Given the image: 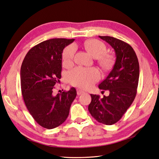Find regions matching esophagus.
Wrapping results in <instances>:
<instances>
[{
    "mask_svg": "<svg viewBox=\"0 0 159 159\" xmlns=\"http://www.w3.org/2000/svg\"><path fill=\"white\" fill-rule=\"evenodd\" d=\"M84 93V92L83 90H80V89H78L77 90V94L78 95H81V94H83Z\"/></svg>",
    "mask_w": 159,
    "mask_h": 159,
    "instance_id": "34e87169",
    "label": "esophagus"
}]
</instances>
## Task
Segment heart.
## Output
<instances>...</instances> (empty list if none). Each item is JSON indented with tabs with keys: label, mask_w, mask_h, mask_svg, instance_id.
<instances>
[{
	"label": "heart",
	"mask_w": 159,
	"mask_h": 159,
	"mask_svg": "<svg viewBox=\"0 0 159 159\" xmlns=\"http://www.w3.org/2000/svg\"><path fill=\"white\" fill-rule=\"evenodd\" d=\"M85 48L89 54L96 59L98 63L102 68L108 70L112 67L114 59L113 55L106 53L107 47L105 44L100 40L92 39L85 42ZM75 47L69 46L63 50L62 59L64 65L69 66L72 64ZM100 79V73L96 68H83L76 67L67 74V80L71 85L80 87L89 88Z\"/></svg>",
	"instance_id": "1"
}]
</instances>
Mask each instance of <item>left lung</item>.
Returning <instances> with one entry per match:
<instances>
[{"mask_svg": "<svg viewBox=\"0 0 159 159\" xmlns=\"http://www.w3.org/2000/svg\"><path fill=\"white\" fill-rule=\"evenodd\" d=\"M99 38L113 47L116 61L109 75L98 85L100 89L109 90V95L100 98L91 94L88 109L98 122L112 125L121 119L135 98L139 65L135 52L128 43L110 36Z\"/></svg>", "mask_w": 159, "mask_h": 159, "instance_id": "left-lung-1", "label": "left lung"}]
</instances>
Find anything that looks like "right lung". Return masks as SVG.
Masks as SVG:
<instances>
[{
  "label": "right lung",
  "mask_w": 159,
  "mask_h": 159,
  "mask_svg": "<svg viewBox=\"0 0 159 159\" xmlns=\"http://www.w3.org/2000/svg\"><path fill=\"white\" fill-rule=\"evenodd\" d=\"M74 39L55 38L33 46L26 54L20 70V85L24 102L33 119L40 126L52 129L67 119L76 96V91L54 96V86L61 77L62 52Z\"/></svg>",
  "instance_id": "add662e5"
}]
</instances>
